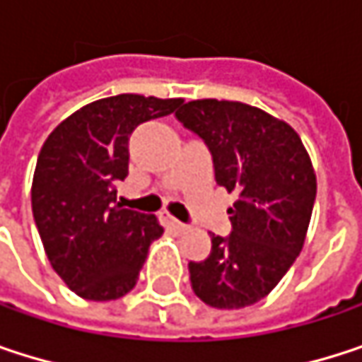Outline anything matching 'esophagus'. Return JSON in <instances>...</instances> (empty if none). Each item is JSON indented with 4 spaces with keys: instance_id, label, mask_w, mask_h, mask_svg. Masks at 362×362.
Masks as SVG:
<instances>
[{
    "instance_id": "1",
    "label": "esophagus",
    "mask_w": 362,
    "mask_h": 362,
    "mask_svg": "<svg viewBox=\"0 0 362 362\" xmlns=\"http://www.w3.org/2000/svg\"><path fill=\"white\" fill-rule=\"evenodd\" d=\"M168 224H170V226H172L174 230H180V233H184V230L188 228V226H186L184 222H180V220H176V218H168Z\"/></svg>"
}]
</instances>
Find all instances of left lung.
<instances>
[{
	"label": "left lung",
	"mask_w": 362,
	"mask_h": 362,
	"mask_svg": "<svg viewBox=\"0 0 362 362\" xmlns=\"http://www.w3.org/2000/svg\"><path fill=\"white\" fill-rule=\"evenodd\" d=\"M176 119L209 148L216 182L239 194L230 235L211 233L209 255L188 262L192 291L214 308L252 306L302 252L317 199L310 157L291 125L243 103L192 100Z\"/></svg>",
	"instance_id": "1"
}]
</instances>
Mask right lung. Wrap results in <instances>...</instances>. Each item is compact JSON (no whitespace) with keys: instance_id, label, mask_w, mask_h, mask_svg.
<instances>
[{"instance_id":"1","label":"right lung","mask_w":362,"mask_h":362,"mask_svg":"<svg viewBox=\"0 0 362 362\" xmlns=\"http://www.w3.org/2000/svg\"><path fill=\"white\" fill-rule=\"evenodd\" d=\"M180 105L138 94L103 98L75 110L43 142L33 218L52 268L77 296L109 302L134 289L163 226L117 203V184L127 176L134 129Z\"/></svg>"}]
</instances>
